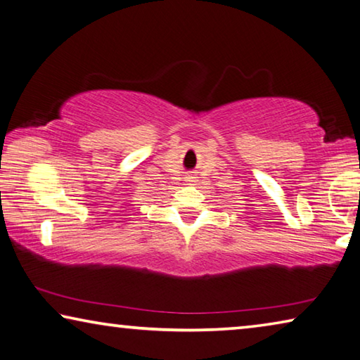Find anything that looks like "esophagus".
<instances>
[{"instance_id": "obj_1", "label": "esophagus", "mask_w": 360, "mask_h": 360, "mask_svg": "<svg viewBox=\"0 0 360 360\" xmlns=\"http://www.w3.org/2000/svg\"><path fill=\"white\" fill-rule=\"evenodd\" d=\"M185 181H186V184L188 185H194V184H196V176H193V175H186L185 176Z\"/></svg>"}]
</instances>
